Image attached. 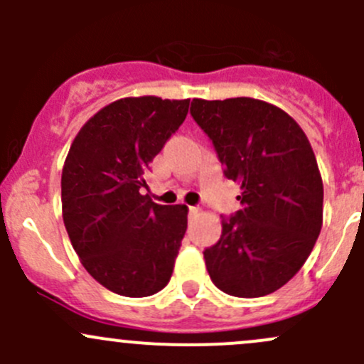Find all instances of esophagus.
Masks as SVG:
<instances>
[{
	"instance_id": "esophagus-1",
	"label": "esophagus",
	"mask_w": 364,
	"mask_h": 364,
	"mask_svg": "<svg viewBox=\"0 0 364 364\" xmlns=\"http://www.w3.org/2000/svg\"><path fill=\"white\" fill-rule=\"evenodd\" d=\"M188 211H190V213H193V215H196V213H199L200 209H199V208H196V205H190Z\"/></svg>"
}]
</instances>
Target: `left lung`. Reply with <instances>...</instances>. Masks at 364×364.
Instances as JSON below:
<instances>
[{
    "mask_svg": "<svg viewBox=\"0 0 364 364\" xmlns=\"http://www.w3.org/2000/svg\"><path fill=\"white\" fill-rule=\"evenodd\" d=\"M190 114L243 204L204 250L209 277L225 294H271L301 269L321 234L324 188L310 141L287 112L255 98H193Z\"/></svg>",
    "mask_w": 364,
    "mask_h": 364,
    "instance_id": "obj_1",
    "label": "left lung"
}]
</instances>
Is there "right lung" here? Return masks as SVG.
I'll use <instances>...</instances> for the list:
<instances>
[{
	"label": "right lung",
	"instance_id": "right-lung-1",
	"mask_svg": "<svg viewBox=\"0 0 364 364\" xmlns=\"http://www.w3.org/2000/svg\"><path fill=\"white\" fill-rule=\"evenodd\" d=\"M190 100L128 97L86 121L61 174V205L87 273L119 296L156 294L186 232L185 204L153 203L144 174L188 114Z\"/></svg>",
	"mask_w": 364,
	"mask_h": 364
}]
</instances>
